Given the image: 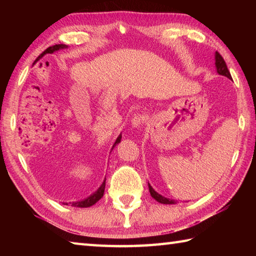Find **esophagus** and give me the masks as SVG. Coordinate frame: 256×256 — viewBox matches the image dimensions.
<instances>
[{"label":"esophagus","instance_id":"esophagus-1","mask_svg":"<svg viewBox=\"0 0 256 256\" xmlns=\"http://www.w3.org/2000/svg\"><path fill=\"white\" fill-rule=\"evenodd\" d=\"M144 120H146V118L144 115H136L131 120V125L133 128H140L141 125L144 123Z\"/></svg>","mask_w":256,"mask_h":256}]
</instances>
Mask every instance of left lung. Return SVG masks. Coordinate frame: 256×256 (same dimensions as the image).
Segmentation results:
<instances>
[{
    "label": "left lung",
    "mask_w": 256,
    "mask_h": 256,
    "mask_svg": "<svg viewBox=\"0 0 256 256\" xmlns=\"http://www.w3.org/2000/svg\"><path fill=\"white\" fill-rule=\"evenodd\" d=\"M214 60H216V73L220 76H224L228 78V79H232V76H230V72H229L228 68L226 66V62H224L222 56L220 55L218 52H216L214 54ZM149 190H150V194L151 196H152L156 201H158L159 203H162V204H175L176 201L172 200V198H164L162 196V194H159L158 192H156V190L152 188V186H151L149 183Z\"/></svg>",
    "instance_id": "8db88e82"
}]
</instances>
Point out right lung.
Wrapping results in <instances>:
<instances>
[{
    "instance_id": "add662e5",
    "label": "right lung",
    "mask_w": 256,
    "mask_h": 256,
    "mask_svg": "<svg viewBox=\"0 0 256 256\" xmlns=\"http://www.w3.org/2000/svg\"><path fill=\"white\" fill-rule=\"evenodd\" d=\"M66 48H68V46L64 45V44H58V45L50 46V47H48V48H47L46 50L42 52V53L40 55V58H42V56L46 55V54H53L54 52H58V50H66ZM38 58H37V60H38ZM120 138H122V134H120V136H118V138H116L115 144H112V150L115 148L116 144H120ZM105 185H106V178L104 180L102 185L99 186L97 190H94V192L92 194V196H89L88 198H84V200H80V201H76V202H63V204H66V206H70V204H71L72 206H76V208H89V206H92L94 204V203L98 202V201L100 200V198H102L104 192H105Z\"/></svg>"
}]
</instances>
